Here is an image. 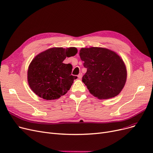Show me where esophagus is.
Returning <instances> with one entry per match:
<instances>
[{"label":"esophagus","instance_id":"34e87169","mask_svg":"<svg viewBox=\"0 0 153 153\" xmlns=\"http://www.w3.org/2000/svg\"><path fill=\"white\" fill-rule=\"evenodd\" d=\"M82 73H79V75H78V78H80V79H81V78H82Z\"/></svg>","mask_w":153,"mask_h":153}]
</instances>
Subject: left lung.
I'll use <instances>...</instances> for the list:
<instances>
[{"label": "left lung", "mask_w": 153, "mask_h": 153, "mask_svg": "<svg viewBox=\"0 0 153 153\" xmlns=\"http://www.w3.org/2000/svg\"><path fill=\"white\" fill-rule=\"evenodd\" d=\"M79 54L87 69L82 82L90 93L101 100L118 95L127 79L126 66L121 57L101 47L82 48Z\"/></svg>", "instance_id": "obj_1"}]
</instances>
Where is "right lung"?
Wrapping results in <instances>:
<instances>
[{"label":"right lung","mask_w":153,"mask_h":153,"mask_svg":"<svg viewBox=\"0 0 153 153\" xmlns=\"http://www.w3.org/2000/svg\"><path fill=\"white\" fill-rule=\"evenodd\" d=\"M77 52L75 47H54L36 55L27 70V82L33 92L48 100L58 99L66 94L77 76L71 75L72 65L63 62Z\"/></svg>","instance_id":"obj_1"}]
</instances>
